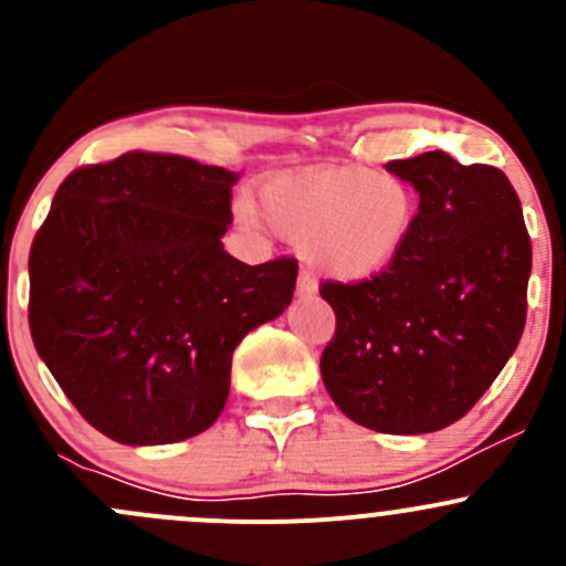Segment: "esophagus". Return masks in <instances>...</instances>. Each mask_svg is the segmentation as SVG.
Here are the masks:
<instances>
[{
	"label": "esophagus",
	"mask_w": 566,
	"mask_h": 566,
	"mask_svg": "<svg viewBox=\"0 0 566 566\" xmlns=\"http://www.w3.org/2000/svg\"><path fill=\"white\" fill-rule=\"evenodd\" d=\"M317 293V282L310 276V273H301L298 276V295L301 298H312Z\"/></svg>",
	"instance_id": "obj_1"
}]
</instances>
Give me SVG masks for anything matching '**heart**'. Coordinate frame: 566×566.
I'll return each mask as SVG.
<instances>
[{
    "mask_svg": "<svg viewBox=\"0 0 566 566\" xmlns=\"http://www.w3.org/2000/svg\"><path fill=\"white\" fill-rule=\"evenodd\" d=\"M268 224L298 243L315 273L367 282L405 254L419 221V193L397 172L319 167L282 175L260 193Z\"/></svg>",
    "mask_w": 566,
    "mask_h": 566,
    "instance_id": "1",
    "label": "heart"
}]
</instances>
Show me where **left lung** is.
<instances>
[{"label":"left lung","instance_id":"obj_1","mask_svg":"<svg viewBox=\"0 0 566 566\" xmlns=\"http://www.w3.org/2000/svg\"><path fill=\"white\" fill-rule=\"evenodd\" d=\"M419 191L408 249L367 282H323L336 315L319 373L336 408L389 436L454 424L526 325L531 238L510 177L443 150L386 164Z\"/></svg>","mask_w":566,"mask_h":566}]
</instances>
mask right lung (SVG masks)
<instances>
[{
  "instance_id": "obj_1",
  "label": "right lung",
  "mask_w": 566,
  "mask_h": 566,
  "mask_svg": "<svg viewBox=\"0 0 566 566\" xmlns=\"http://www.w3.org/2000/svg\"><path fill=\"white\" fill-rule=\"evenodd\" d=\"M238 175L134 150L73 169L30 251L38 356L98 432L128 447L199 436L232 353L293 301L298 260L227 254Z\"/></svg>"
}]
</instances>
